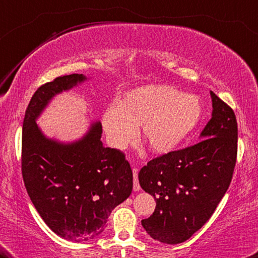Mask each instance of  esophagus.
Segmentation results:
<instances>
[{
  "label": "esophagus",
  "mask_w": 258,
  "mask_h": 258,
  "mask_svg": "<svg viewBox=\"0 0 258 258\" xmlns=\"http://www.w3.org/2000/svg\"><path fill=\"white\" fill-rule=\"evenodd\" d=\"M133 172H134V190L135 192H139L140 190V184H139L138 180V171H136V169H134Z\"/></svg>",
  "instance_id": "obj_1"
}]
</instances>
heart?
<instances>
[{
    "instance_id": "heart-1",
    "label": "heart",
    "mask_w": 258,
    "mask_h": 258,
    "mask_svg": "<svg viewBox=\"0 0 258 258\" xmlns=\"http://www.w3.org/2000/svg\"><path fill=\"white\" fill-rule=\"evenodd\" d=\"M202 116L203 104L197 95L168 84H148L106 108L101 123L112 147H125L140 126V138L154 153H168L193 132Z\"/></svg>"
}]
</instances>
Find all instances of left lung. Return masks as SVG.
Returning a JSON list of instances; mask_svg holds the SVG:
<instances>
[{
	"label": "left lung",
	"mask_w": 258,
	"mask_h": 258,
	"mask_svg": "<svg viewBox=\"0 0 258 258\" xmlns=\"http://www.w3.org/2000/svg\"><path fill=\"white\" fill-rule=\"evenodd\" d=\"M213 113L202 141L154 158L139 172L145 192L154 197V213L141 225L154 240L180 244L205 225L228 189L238 146L234 112L210 92Z\"/></svg>",
	"instance_id": "obj_1"
}]
</instances>
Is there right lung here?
I'll return each instance as SVG.
<instances>
[{
  "label": "right lung",
  "mask_w": 258,
  "mask_h": 258,
  "mask_svg": "<svg viewBox=\"0 0 258 258\" xmlns=\"http://www.w3.org/2000/svg\"><path fill=\"white\" fill-rule=\"evenodd\" d=\"M87 80L74 74L39 87L25 111L21 141L27 195L45 225L75 243L101 234L111 211L133 190L130 164L119 150L104 146L98 120L71 142L48 138L36 123L54 96Z\"/></svg>",
  "instance_id": "obj_1"
}]
</instances>
